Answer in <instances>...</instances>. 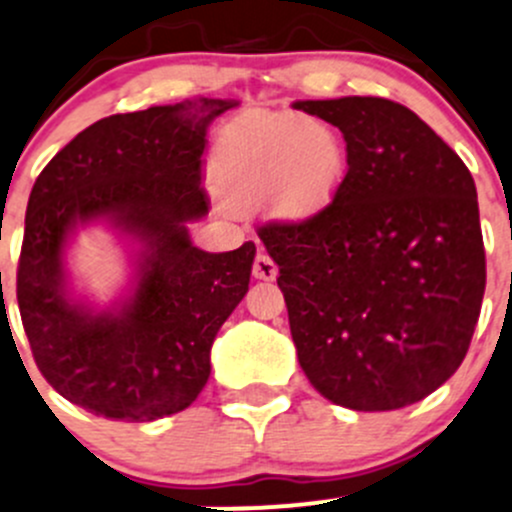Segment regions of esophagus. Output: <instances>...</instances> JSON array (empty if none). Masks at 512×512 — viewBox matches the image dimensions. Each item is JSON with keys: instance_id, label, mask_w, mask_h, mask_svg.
Masks as SVG:
<instances>
[{"instance_id": "34e87169", "label": "esophagus", "mask_w": 512, "mask_h": 512, "mask_svg": "<svg viewBox=\"0 0 512 512\" xmlns=\"http://www.w3.org/2000/svg\"><path fill=\"white\" fill-rule=\"evenodd\" d=\"M278 276V266L273 263V258L263 251H258L254 258V278L258 281H273Z\"/></svg>"}]
</instances>
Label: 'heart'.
<instances>
[{
  "instance_id": "heart-1",
  "label": "heart",
  "mask_w": 512,
  "mask_h": 512,
  "mask_svg": "<svg viewBox=\"0 0 512 512\" xmlns=\"http://www.w3.org/2000/svg\"><path fill=\"white\" fill-rule=\"evenodd\" d=\"M345 175V140L320 118L236 120L221 130L212 155V182L221 199L254 204L266 197L271 217L281 221L323 212Z\"/></svg>"
}]
</instances>
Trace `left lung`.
Masks as SVG:
<instances>
[{"instance_id": "1", "label": "left lung", "mask_w": 512, "mask_h": 512, "mask_svg": "<svg viewBox=\"0 0 512 512\" xmlns=\"http://www.w3.org/2000/svg\"><path fill=\"white\" fill-rule=\"evenodd\" d=\"M340 128L347 175L315 217L258 226L298 362L355 412L439 389L466 357L486 291L476 184L419 115L387 98L300 100Z\"/></svg>"}]
</instances>
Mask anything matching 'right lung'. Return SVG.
<instances>
[{
  "instance_id": "1",
  "label": "right lung",
  "mask_w": 512,
  "mask_h": 512,
  "mask_svg": "<svg viewBox=\"0 0 512 512\" xmlns=\"http://www.w3.org/2000/svg\"><path fill=\"white\" fill-rule=\"evenodd\" d=\"M234 100L197 98L110 115L78 133L36 177L17 268V300L36 367L68 402L115 421L187 409L209 352L249 291L256 246L207 254L187 224L209 212L207 128ZM108 220L141 244L131 298L93 311L67 293V236Z\"/></svg>"
}]
</instances>
